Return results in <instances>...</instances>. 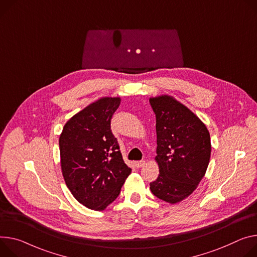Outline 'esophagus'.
<instances>
[{
	"label": "esophagus",
	"mask_w": 257,
	"mask_h": 257,
	"mask_svg": "<svg viewBox=\"0 0 257 257\" xmlns=\"http://www.w3.org/2000/svg\"><path fill=\"white\" fill-rule=\"evenodd\" d=\"M146 165V161H136L135 162V167L136 168H142Z\"/></svg>",
	"instance_id": "34e87169"
}]
</instances>
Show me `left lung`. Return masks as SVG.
Masks as SVG:
<instances>
[{
  "mask_svg": "<svg viewBox=\"0 0 257 257\" xmlns=\"http://www.w3.org/2000/svg\"><path fill=\"white\" fill-rule=\"evenodd\" d=\"M156 114L158 178L152 193L170 204L188 198L204 177L211 155L205 124L185 105L169 95L150 98Z\"/></svg>",
  "mask_w": 257,
  "mask_h": 257,
  "instance_id": "1",
  "label": "left lung"
}]
</instances>
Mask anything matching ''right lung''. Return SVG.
<instances>
[{
	"mask_svg": "<svg viewBox=\"0 0 257 257\" xmlns=\"http://www.w3.org/2000/svg\"><path fill=\"white\" fill-rule=\"evenodd\" d=\"M120 97H102L69 119L59 137L61 171L78 202L101 211L112 203L131 173L110 120Z\"/></svg>",
	"mask_w": 257,
	"mask_h": 257,
	"instance_id": "1",
	"label": "right lung"
}]
</instances>
